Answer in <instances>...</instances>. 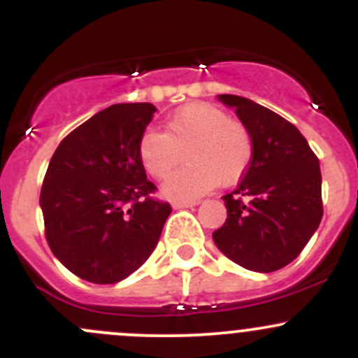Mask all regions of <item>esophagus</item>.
I'll use <instances>...</instances> for the list:
<instances>
[{
  "label": "esophagus",
  "mask_w": 358,
  "mask_h": 358,
  "mask_svg": "<svg viewBox=\"0 0 358 358\" xmlns=\"http://www.w3.org/2000/svg\"><path fill=\"white\" fill-rule=\"evenodd\" d=\"M199 202L192 201V202H173V208L175 209H185V208H192V206H197Z\"/></svg>",
  "instance_id": "obj_1"
}]
</instances>
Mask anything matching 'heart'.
I'll return each instance as SVG.
<instances>
[{"mask_svg":"<svg viewBox=\"0 0 358 358\" xmlns=\"http://www.w3.org/2000/svg\"><path fill=\"white\" fill-rule=\"evenodd\" d=\"M138 159L152 178L164 180L187 152L189 166L162 185L171 201H194L220 182L232 183L248 171L252 138L225 110L206 102L180 107L164 122V133L147 129L138 140Z\"/></svg>","mask_w":358,"mask_h":358,"instance_id":"b5f03b06","label":"heart"}]
</instances>
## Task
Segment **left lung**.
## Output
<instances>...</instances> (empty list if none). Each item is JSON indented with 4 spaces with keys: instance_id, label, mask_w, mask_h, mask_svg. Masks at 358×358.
Returning <instances> with one entry per match:
<instances>
[{
    "instance_id": "1",
    "label": "left lung",
    "mask_w": 358,
    "mask_h": 358,
    "mask_svg": "<svg viewBox=\"0 0 358 358\" xmlns=\"http://www.w3.org/2000/svg\"><path fill=\"white\" fill-rule=\"evenodd\" d=\"M252 138L243 182L222 199L227 222L213 232L216 248L252 272L289 265L322 220V175L305 136L273 110L237 95H218Z\"/></svg>"
}]
</instances>
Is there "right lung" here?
Masks as SVG:
<instances>
[{
    "instance_id": "add662e5",
    "label": "right lung",
    "mask_w": 358,
    "mask_h": 358,
    "mask_svg": "<svg viewBox=\"0 0 358 358\" xmlns=\"http://www.w3.org/2000/svg\"><path fill=\"white\" fill-rule=\"evenodd\" d=\"M152 103H114L60 142L46 169L39 206L48 246L79 279L115 284L156 249L168 202L149 197L156 185L138 159Z\"/></svg>"
}]
</instances>
